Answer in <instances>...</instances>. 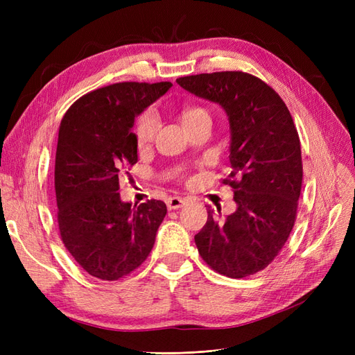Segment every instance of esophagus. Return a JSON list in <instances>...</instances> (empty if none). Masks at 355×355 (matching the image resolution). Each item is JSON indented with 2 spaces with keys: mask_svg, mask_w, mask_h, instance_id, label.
Instances as JSON below:
<instances>
[{
  "mask_svg": "<svg viewBox=\"0 0 355 355\" xmlns=\"http://www.w3.org/2000/svg\"><path fill=\"white\" fill-rule=\"evenodd\" d=\"M185 204V200L180 198V197H171L167 200V209L168 210H176V209H180L182 206Z\"/></svg>",
  "mask_w": 355,
  "mask_h": 355,
  "instance_id": "34e87169",
  "label": "esophagus"
}]
</instances>
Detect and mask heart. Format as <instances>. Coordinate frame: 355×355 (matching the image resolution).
<instances>
[{"mask_svg":"<svg viewBox=\"0 0 355 355\" xmlns=\"http://www.w3.org/2000/svg\"><path fill=\"white\" fill-rule=\"evenodd\" d=\"M209 115L207 111L201 108V106L197 105H185L182 106L179 111V118L180 123L184 124L185 128L194 124L197 120H200L201 116ZM157 132V120L154 118L153 114H144L141 118H139L136 127H135V135H136V142L139 146H145L149 142L153 141Z\"/></svg>","mask_w":355,"mask_h":355,"instance_id":"1","label":"heart"}]
</instances>
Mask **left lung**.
Returning <instances> with one entry per match:
<instances>
[{
    "label": "left lung",
    "instance_id": "obj_1",
    "mask_svg": "<svg viewBox=\"0 0 355 355\" xmlns=\"http://www.w3.org/2000/svg\"><path fill=\"white\" fill-rule=\"evenodd\" d=\"M182 89L222 106L230 121L231 175L237 209L207 222L196 235L198 253L222 275L259 272L283 249L293 230L302 187L297 130L286 103L270 85L239 71L178 78Z\"/></svg>",
    "mask_w": 355,
    "mask_h": 355
}]
</instances>
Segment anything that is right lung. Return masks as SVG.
Returning a JSON list of instances; mask_svg holds the SVG:
<instances>
[{
	"label": "right lung",
	"instance_id": "obj_1",
	"mask_svg": "<svg viewBox=\"0 0 355 355\" xmlns=\"http://www.w3.org/2000/svg\"><path fill=\"white\" fill-rule=\"evenodd\" d=\"M171 83H116L84 94L60 123L55 189L63 244L90 275L114 282L153 250L167 207L121 201L118 175L137 163L135 118Z\"/></svg>",
	"mask_w": 355,
	"mask_h": 355
}]
</instances>
